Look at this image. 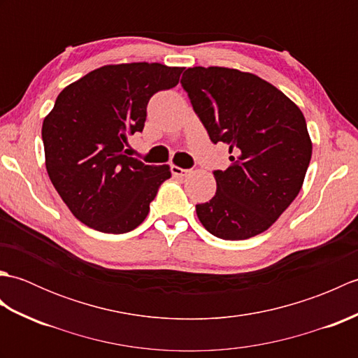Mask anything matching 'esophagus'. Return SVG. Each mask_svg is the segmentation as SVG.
<instances>
[{
  "label": "esophagus",
  "mask_w": 358,
  "mask_h": 358,
  "mask_svg": "<svg viewBox=\"0 0 358 358\" xmlns=\"http://www.w3.org/2000/svg\"><path fill=\"white\" fill-rule=\"evenodd\" d=\"M171 172L173 177H186V175L191 172L189 169H183V167H178V166H172L171 167Z\"/></svg>",
  "instance_id": "esophagus-1"
}]
</instances>
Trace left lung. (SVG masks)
<instances>
[{
	"instance_id": "1",
	"label": "left lung",
	"mask_w": 358,
	"mask_h": 358,
	"mask_svg": "<svg viewBox=\"0 0 358 358\" xmlns=\"http://www.w3.org/2000/svg\"><path fill=\"white\" fill-rule=\"evenodd\" d=\"M212 143L229 146L231 166L214 171L217 192L196 217L223 240L264 232L299 195L313 155L299 106L254 73L189 67L181 78Z\"/></svg>"
}]
</instances>
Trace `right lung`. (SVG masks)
I'll list each match as a JSON object with an SVG mask.
<instances>
[{
  "mask_svg": "<svg viewBox=\"0 0 358 358\" xmlns=\"http://www.w3.org/2000/svg\"><path fill=\"white\" fill-rule=\"evenodd\" d=\"M185 67L159 63L109 64L89 72L57 96L43 121L45 169L81 223L104 234L140 226L169 166L126 155L141 132L150 96L178 85Z\"/></svg>",
  "mask_w": 358,
  "mask_h": 358,
  "instance_id": "1",
  "label": "right lung"
}]
</instances>
